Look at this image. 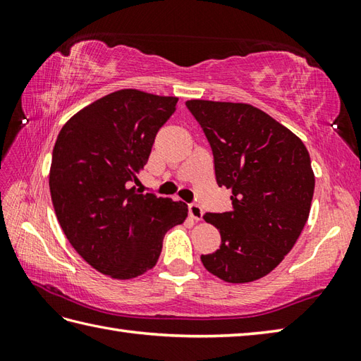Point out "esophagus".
Returning a JSON list of instances; mask_svg holds the SVG:
<instances>
[{"mask_svg":"<svg viewBox=\"0 0 361 361\" xmlns=\"http://www.w3.org/2000/svg\"><path fill=\"white\" fill-rule=\"evenodd\" d=\"M189 214H190V217L198 221V220H202V217H203V209L200 208V204L190 203L189 204Z\"/></svg>","mask_w":361,"mask_h":361,"instance_id":"esophagus-1","label":"esophagus"}]
</instances>
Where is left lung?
Returning <instances> with one entry per match:
<instances>
[{
	"instance_id": "obj_1",
	"label": "left lung",
	"mask_w": 361,
	"mask_h": 361,
	"mask_svg": "<svg viewBox=\"0 0 361 361\" xmlns=\"http://www.w3.org/2000/svg\"><path fill=\"white\" fill-rule=\"evenodd\" d=\"M186 106L208 137L217 185L231 189L233 209L204 214L220 231V248L202 255L221 281L264 278L293 248L315 189L304 142L270 114L250 104L192 99Z\"/></svg>"
}]
</instances>
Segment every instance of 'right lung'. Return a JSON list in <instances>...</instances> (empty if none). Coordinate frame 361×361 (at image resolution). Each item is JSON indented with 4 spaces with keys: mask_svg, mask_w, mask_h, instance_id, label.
<instances>
[{
    "mask_svg": "<svg viewBox=\"0 0 361 361\" xmlns=\"http://www.w3.org/2000/svg\"><path fill=\"white\" fill-rule=\"evenodd\" d=\"M178 97L119 90L78 111L52 150L49 189L66 239L113 279H133L158 262L164 234L188 204L132 186Z\"/></svg>",
    "mask_w": 361,
    "mask_h": 361,
    "instance_id": "obj_1",
    "label": "right lung"
}]
</instances>
